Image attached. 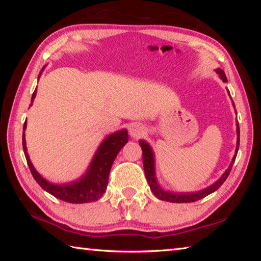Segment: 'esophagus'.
I'll use <instances>...</instances> for the list:
<instances>
[{
    "instance_id": "esophagus-1",
    "label": "esophagus",
    "mask_w": 261,
    "mask_h": 261,
    "mask_svg": "<svg viewBox=\"0 0 261 261\" xmlns=\"http://www.w3.org/2000/svg\"><path fill=\"white\" fill-rule=\"evenodd\" d=\"M144 134H145L144 126H141L139 124H135L131 126L130 135H131V137H134V138H139V137H141Z\"/></svg>"
}]
</instances>
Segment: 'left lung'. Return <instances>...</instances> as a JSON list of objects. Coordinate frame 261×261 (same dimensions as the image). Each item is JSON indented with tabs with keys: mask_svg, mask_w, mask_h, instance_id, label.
<instances>
[{
	"mask_svg": "<svg viewBox=\"0 0 261 261\" xmlns=\"http://www.w3.org/2000/svg\"><path fill=\"white\" fill-rule=\"evenodd\" d=\"M216 72L219 73V76L223 82H227V77L226 74H224L223 70L218 69L216 70ZM237 136L238 138H237L236 154L233 155L232 161L228 169L226 170V173L222 175V177H221L218 182H215L213 185H211L210 188L202 190V191H199V192H194V193H170V192L165 191V190H162L160 187H159V184L156 183L155 176H154V158H153L152 149L147 143H145L143 140H139V145L141 149H143V165H144L145 176H146L149 188H151V191L154 193V196L159 198V199L170 201V202H193V201L200 200L206 196H208V194H211L212 192L216 191V190L223 184L224 180L227 179V177L231 171L233 162H235V159L238 152V146H240V126H238V124H237Z\"/></svg>",
	"mask_w": 261,
	"mask_h": 261,
	"instance_id": "1",
	"label": "left lung"
}]
</instances>
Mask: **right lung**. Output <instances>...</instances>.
Wrapping results in <instances>:
<instances>
[{
	"instance_id": "1",
	"label": "right lung",
	"mask_w": 261,
	"mask_h": 261,
	"mask_svg": "<svg viewBox=\"0 0 261 261\" xmlns=\"http://www.w3.org/2000/svg\"><path fill=\"white\" fill-rule=\"evenodd\" d=\"M37 94V91L33 92L32 99L31 102H33ZM26 129V122L24 124V129ZM129 140V136H127L126 130H121L116 132V134L110 135L108 138H106L101 146L99 147L98 152H96L93 161L91 163L90 169H88L87 174L84 176L82 179L78 182H74L72 184L68 185H55L46 179H43L38 171L34 169V167L31 162L28 148H26L25 143V135L23 134V149L24 154L28 161L29 168L31 170V174L37 180V183L45 190V191L49 192L53 196L59 198V199L72 202V204H83V202H91L100 199L102 194L106 192L108 185V178L110 168L113 166V162L115 158L121 151L122 147L127 143Z\"/></svg>"
}]
</instances>
